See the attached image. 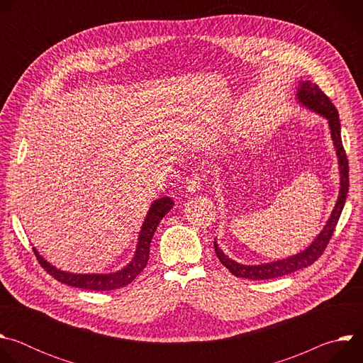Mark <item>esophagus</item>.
Listing matches in <instances>:
<instances>
[{
    "label": "esophagus",
    "instance_id": "1",
    "mask_svg": "<svg viewBox=\"0 0 363 363\" xmlns=\"http://www.w3.org/2000/svg\"><path fill=\"white\" fill-rule=\"evenodd\" d=\"M202 182H203V178L199 174L192 172V174L188 175V178L185 181V188H186L188 192H196V191L201 189Z\"/></svg>",
    "mask_w": 363,
    "mask_h": 363
}]
</instances>
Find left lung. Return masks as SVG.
<instances>
[{"label":"left lung","instance_id":"8db88e82","mask_svg":"<svg viewBox=\"0 0 363 363\" xmlns=\"http://www.w3.org/2000/svg\"><path fill=\"white\" fill-rule=\"evenodd\" d=\"M297 97L304 106L323 115L329 121V128L332 132V139L335 142L336 153L339 158V168H340L339 198H337L336 206H335V210H333L328 224L325 225V228L319 234V237L304 251H301L296 255H291L289 258H284V260H279V262L262 264V266H242V264L233 262L231 258H228L221 251V248H218L217 242L214 241V248H216L217 257L221 262V264L225 266L235 277H240V279L269 280V279L281 277V276L294 273L297 270H301L304 267L312 266L318 260V258L325 252V250L335 233V228L340 218L343 206H345V201H346L347 189H349V162H347L346 152H345V147L342 143V138H340V122H339L337 109L335 108L332 100L322 91V89L316 83H312L308 80L303 82L300 84Z\"/></svg>","mask_w":363,"mask_h":363}]
</instances>
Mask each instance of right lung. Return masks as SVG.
Returning <instances> with one entry per match:
<instances>
[{"label": "right lung", "instance_id": "obj_1", "mask_svg": "<svg viewBox=\"0 0 363 363\" xmlns=\"http://www.w3.org/2000/svg\"><path fill=\"white\" fill-rule=\"evenodd\" d=\"M174 206V201L171 198H161L157 199L146 216V220L142 225L140 235H139V242L136 248V254L133 257V260L128 267L118 273L112 274H72V273H65L57 270L56 267L50 266L44 258L34 250V254L37 257L38 263L41 267L51 276L55 277L57 281L65 283L72 287H79L83 290H94V291H111L116 290L121 287H125L130 284L139 274L140 272L146 267L147 260H149V247L152 237L157 231V227L160 225L161 220L171 211Z\"/></svg>", "mask_w": 363, "mask_h": 363}]
</instances>
